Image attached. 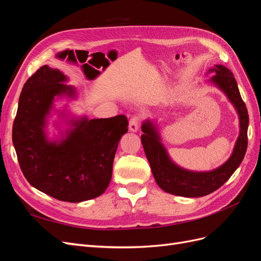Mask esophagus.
I'll use <instances>...</instances> for the list:
<instances>
[{
  "mask_svg": "<svg viewBox=\"0 0 261 261\" xmlns=\"http://www.w3.org/2000/svg\"><path fill=\"white\" fill-rule=\"evenodd\" d=\"M140 117L138 115H133L129 120V130L137 132L139 128Z\"/></svg>",
  "mask_w": 261,
  "mask_h": 261,
  "instance_id": "esophagus-1",
  "label": "esophagus"
}]
</instances>
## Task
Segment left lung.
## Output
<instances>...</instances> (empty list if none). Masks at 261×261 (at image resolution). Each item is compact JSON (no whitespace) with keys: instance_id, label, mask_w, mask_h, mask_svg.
I'll return each mask as SVG.
<instances>
[{"instance_id":"8db88e82","label":"left lung","mask_w":261,"mask_h":261,"mask_svg":"<svg viewBox=\"0 0 261 261\" xmlns=\"http://www.w3.org/2000/svg\"><path fill=\"white\" fill-rule=\"evenodd\" d=\"M210 70L216 72L211 81L220 87L234 103L241 122V133L234 151L223 165L217 170L201 173L180 169L170 160L152 124L147 121L141 127L144 132L141 135V143L156 184L164 192L176 196L201 197L217 191L232 176L246 153L249 117L246 105L241 97L238 83L231 70L222 65H216V68Z\"/></svg>"}]
</instances>
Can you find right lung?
Returning a JSON list of instances; mask_svg holds the SVG:
<instances>
[{"mask_svg":"<svg viewBox=\"0 0 261 261\" xmlns=\"http://www.w3.org/2000/svg\"><path fill=\"white\" fill-rule=\"evenodd\" d=\"M99 72L93 69L90 77ZM66 77L43 65L22 87L13 123V144L19 167L31 186L55 199L68 202L89 200L105 193L112 177L118 141L127 133L125 115L83 118L62 143H48L44 117L55 96L74 89L62 84Z\"/></svg>","mask_w":261,"mask_h":261,"instance_id":"right-lung-1","label":"right lung"}]
</instances>
